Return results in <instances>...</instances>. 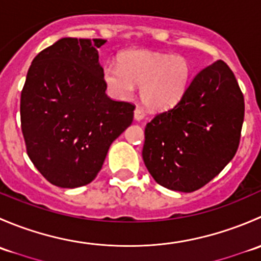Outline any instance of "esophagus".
I'll return each instance as SVG.
<instances>
[{
    "instance_id": "obj_1",
    "label": "esophagus",
    "mask_w": 261,
    "mask_h": 261,
    "mask_svg": "<svg viewBox=\"0 0 261 261\" xmlns=\"http://www.w3.org/2000/svg\"><path fill=\"white\" fill-rule=\"evenodd\" d=\"M134 117H135V120L138 121L143 120V118L145 117V111H144L141 107H136L135 111H134Z\"/></svg>"
}]
</instances>
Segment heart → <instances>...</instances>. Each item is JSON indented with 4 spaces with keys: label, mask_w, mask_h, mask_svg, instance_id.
Wrapping results in <instances>:
<instances>
[{
    "label": "heart",
    "mask_w": 261,
    "mask_h": 261,
    "mask_svg": "<svg viewBox=\"0 0 261 261\" xmlns=\"http://www.w3.org/2000/svg\"><path fill=\"white\" fill-rule=\"evenodd\" d=\"M105 86L112 97L128 98L141 86L144 103L152 110L175 106L186 94L192 80V68L181 55L133 50L120 57V65H105Z\"/></svg>",
    "instance_id": "heart-1"
}]
</instances>
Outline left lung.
Masks as SVG:
<instances>
[{
  "mask_svg": "<svg viewBox=\"0 0 261 261\" xmlns=\"http://www.w3.org/2000/svg\"><path fill=\"white\" fill-rule=\"evenodd\" d=\"M244 115L230 67L217 60L202 69L183 98L146 125L143 159L151 177L184 193L206 186L235 156Z\"/></svg>",
  "mask_w": 261,
  "mask_h": 261,
  "instance_id": "left-lung-1",
  "label": "left lung"
}]
</instances>
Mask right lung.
Here are the masks:
<instances>
[{
	"mask_svg": "<svg viewBox=\"0 0 261 261\" xmlns=\"http://www.w3.org/2000/svg\"><path fill=\"white\" fill-rule=\"evenodd\" d=\"M103 39L63 38L34 58L21 91L26 152L60 188L91 183L110 145L131 125L135 105L106 94L98 51Z\"/></svg>",
	"mask_w": 261,
	"mask_h": 261,
	"instance_id": "1",
	"label": "right lung"
}]
</instances>
